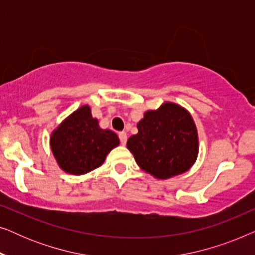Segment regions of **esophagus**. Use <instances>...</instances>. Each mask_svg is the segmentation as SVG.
<instances>
[{
    "mask_svg": "<svg viewBox=\"0 0 255 255\" xmlns=\"http://www.w3.org/2000/svg\"><path fill=\"white\" fill-rule=\"evenodd\" d=\"M118 137H120V140H121L122 145L127 144V140H128L127 132H120V133H118Z\"/></svg>",
    "mask_w": 255,
    "mask_h": 255,
    "instance_id": "34e87169",
    "label": "esophagus"
}]
</instances>
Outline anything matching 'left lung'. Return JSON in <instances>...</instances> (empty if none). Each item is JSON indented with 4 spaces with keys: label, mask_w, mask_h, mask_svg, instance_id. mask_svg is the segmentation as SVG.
<instances>
[{
    "label": "left lung",
    "mask_w": 255,
    "mask_h": 255,
    "mask_svg": "<svg viewBox=\"0 0 255 255\" xmlns=\"http://www.w3.org/2000/svg\"><path fill=\"white\" fill-rule=\"evenodd\" d=\"M137 128L127 147L137 165L156 180L186 173L196 162L198 133L186 108L166 101L158 109L145 111Z\"/></svg>",
    "instance_id": "8db88e82"
}]
</instances>
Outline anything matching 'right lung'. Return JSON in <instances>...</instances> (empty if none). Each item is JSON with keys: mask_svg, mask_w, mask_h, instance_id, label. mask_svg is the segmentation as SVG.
I'll return each instance as SVG.
<instances>
[{"mask_svg": "<svg viewBox=\"0 0 255 255\" xmlns=\"http://www.w3.org/2000/svg\"><path fill=\"white\" fill-rule=\"evenodd\" d=\"M118 145V135L100 127L88 104L73 111L50 137V147L59 168L71 175H85L102 166L111 149Z\"/></svg>", "mask_w": 255, "mask_h": 255, "instance_id": "add662e5", "label": "right lung"}]
</instances>
